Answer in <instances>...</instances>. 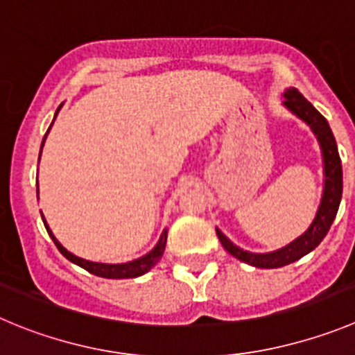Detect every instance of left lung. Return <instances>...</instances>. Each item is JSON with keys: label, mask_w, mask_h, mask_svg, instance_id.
<instances>
[{"label": "left lung", "mask_w": 355, "mask_h": 355, "mask_svg": "<svg viewBox=\"0 0 355 355\" xmlns=\"http://www.w3.org/2000/svg\"><path fill=\"white\" fill-rule=\"evenodd\" d=\"M287 108L297 117L303 119L313 132L319 138L320 148H322L324 157V194L320 207L317 210L315 218H313L312 226L308 227L300 238L289 243L287 247L275 250L270 254H252L247 250H241L240 247L231 243L220 231L217 230V236L231 256L236 259L243 261L247 264H252L256 268H282L286 264L294 263V261L301 259L306 256L308 252H312L313 248L324 240V236L329 231L331 224H333L334 217H336L338 207H340V200H342L343 191V173H342V161H340V154H338L336 140L333 137L329 124L324 119V115L313 107L312 103L308 101L297 89H287L286 101H284Z\"/></svg>", "instance_id": "left-lung-1"}]
</instances>
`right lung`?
<instances>
[{
    "label": "right lung",
    "instance_id": "right-lung-1",
    "mask_svg": "<svg viewBox=\"0 0 355 355\" xmlns=\"http://www.w3.org/2000/svg\"><path fill=\"white\" fill-rule=\"evenodd\" d=\"M61 108V107H59ZM58 108V112H59ZM58 112H55V115H58ZM52 125V124H51ZM51 129V128H49ZM47 129V132H49ZM47 132H45V138H47ZM45 138H43V141H45ZM43 141H42V147H43ZM42 154V152H40ZM43 218V215H42ZM43 224H45V227H47V233L51 234L52 241L55 243V247H58L59 252L62 254V256L66 257L68 261H71V263L78 264L80 268H84V270H87L89 273L96 275V277H103V278H137L140 277V275L147 273L148 270H150L152 266H154L155 263H157L159 259L162 257V252H164V247H166V231L161 234V238H159L157 245L154 247V250H150V252L147 254V256L140 257V259L137 261H131V263H124V264H103V263H91V261H85L82 259V257H77L73 256L71 252H68L64 247H62L61 243H59L58 240H55V236L52 234L51 227L47 226V223H45V218H43Z\"/></svg>",
    "mask_w": 355,
    "mask_h": 355
}]
</instances>
